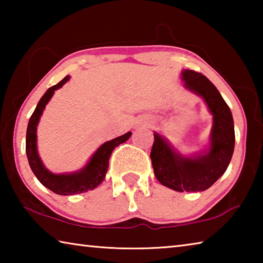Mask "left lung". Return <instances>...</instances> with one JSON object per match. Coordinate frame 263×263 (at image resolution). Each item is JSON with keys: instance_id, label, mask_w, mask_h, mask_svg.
Here are the masks:
<instances>
[{"instance_id": "obj_1", "label": "left lung", "mask_w": 263, "mask_h": 263, "mask_svg": "<svg viewBox=\"0 0 263 263\" xmlns=\"http://www.w3.org/2000/svg\"><path fill=\"white\" fill-rule=\"evenodd\" d=\"M184 87L205 102L213 125L209 149L194 157H183L168 144L166 138L154 132L151 160L154 175L162 185L173 190L204 191L224 174L234 151V125L229 105L206 77L195 70L182 72Z\"/></svg>"}]
</instances>
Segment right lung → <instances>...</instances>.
Returning <instances> with one entry per match:
<instances>
[{
	"label": "right lung",
	"mask_w": 263,
	"mask_h": 263,
	"mask_svg": "<svg viewBox=\"0 0 263 263\" xmlns=\"http://www.w3.org/2000/svg\"><path fill=\"white\" fill-rule=\"evenodd\" d=\"M68 80L69 77L67 75L55 86L48 88L45 94L43 95L35 106L32 116L30 117L28 128H26L25 141L26 157H28L29 164L35 177L44 186L52 190L53 193L64 196L87 193L88 190L95 189L97 185L101 184L108 172L109 159L112 151L118 145L125 142L132 135L131 132H127L125 135L104 142L92 154L86 166L80 169L79 172L70 173V174H53L52 172L45 168L37 151V125L46 104L54 94V90L61 88Z\"/></svg>",
	"instance_id": "right-lung-1"
}]
</instances>
